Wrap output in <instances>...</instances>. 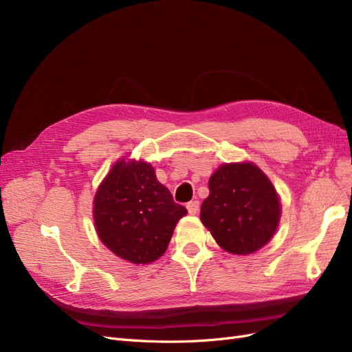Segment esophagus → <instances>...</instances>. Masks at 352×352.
Listing matches in <instances>:
<instances>
[{
	"label": "esophagus",
	"mask_w": 352,
	"mask_h": 352,
	"mask_svg": "<svg viewBox=\"0 0 352 352\" xmlns=\"http://www.w3.org/2000/svg\"><path fill=\"white\" fill-rule=\"evenodd\" d=\"M186 208H188V212H189L190 215H196V214H198V210H199V201H192V202H189V204L186 205Z\"/></svg>",
	"instance_id": "1"
}]
</instances>
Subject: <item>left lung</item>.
Segmentation results:
<instances>
[{
  "instance_id": "1",
  "label": "left lung",
  "mask_w": 352,
  "mask_h": 352,
  "mask_svg": "<svg viewBox=\"0 0 352 352\" xmlns=\"http://www.w3.org/2000/svg\"><path fill=\"white\" fill-rule=\"evenodd\" d=\"M280 218L272 182L251 163L222 164L209 179L201 221L232 254H250L270 241Z\"/></svg>"
}]
</instances>
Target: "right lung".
<instances>
[{"label": "right lung", "mask_w": 352, "mask_h": 352, "mask_svg": "<svg viewBox=\"0 0 352 352\" xmlns=\"http://www.w3.org/2000/svg\"><path fill=\"white\" fill-rule=\"evenodd\" d=\"M188 214L156 177L148 163L118 162L94 199L101 241L134 264L157 260L167 248L177 221Z\"/></svg>", "instance_id": "obj_1"}]
</instances>
